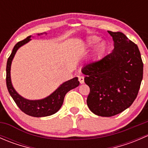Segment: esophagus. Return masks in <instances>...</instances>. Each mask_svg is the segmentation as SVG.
Listing matches in <instances>:
<instances>
[{"mask_svg":"<svg viewBox=\"0 0 148 148\" xmlns=\"http://www.w3.org/2000/svg\"><path fill=\"white\" fill-rule=\"evenodd\" d=\"M79 82L81 84L84 83V77H82V76L79 77Z\"/></svg>","mask_w":148,"mask_h":148,"instance_id":"obj_1","label":"esophagus"}]
</instances>
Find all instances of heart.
Here are the masks:
<instances>
[{
    "label": "heart",
    "instance_id": "obj_1",
    "mask_svg": "<svg viewBox=\"0 0 148 148\" xmlns=\"http://www.w3.org/2000/svg\"><path fill=\"white\" fill-rule=\"evenodd\" d=\"M100 40V38L97 36H91L86 38V43L89 46H92L97 44L98 41ZM106 50H107V45L104 41H102L97 46L96 51H95V56H96V59H100L102 56L105 53Z\"/></svg>",
    "mask_w": 148,
    "mask_h": 148
}]
</instances>
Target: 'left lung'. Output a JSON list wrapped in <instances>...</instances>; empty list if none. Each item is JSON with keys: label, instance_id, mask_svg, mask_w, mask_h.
<instances>
[{"label": "left lung", "instance_id": "obj_1", "mask_svg": "<svg viewBox=\"0 0 148 148\" xmlns=\"http://www.w3.org/2000/svg\"><path fill=\"white\" fill-rule=\"evenodd\" d=\"M108 33L114 41L112 52L82 69L90 89L86 104L94 114L101 117L116 115L130 107L143 76L138 46L122 32Z\"/></svg>", "mask_w": 148, "mask_h": 148}]
</instances>
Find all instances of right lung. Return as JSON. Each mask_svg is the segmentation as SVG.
<instances>
[{
	"label": "right lung",
	"instance_id": "add662e5",
	"mask_svg": "<svg viewBox=\"0 0 148 148\" xmlns=\"http://www.w3.org/2000/svg\"><path fill=\"white\" fill-rule=\"evenodd\" d=\"M44 34H47L46 33ZM42 34H38V36L43 35ZM32 36H29L27 38L21 41H19L13 48L12 53L8 59L6 65V85L10 95L20 110L25 114L35 117H47L52 115L57 112L60 110L64 102V99L66 94L71 89H74L79 85L78 77H74L71 79L62 83L56 90L52 92L50 95L41 99L31 100L21 96L16 91L13 86L10 78V68H11L12 61L14 58L15 54L18 49L24 44H27L31 40Z\"/></svg>",
	"mask_w": 148,
	"mask_h": 148
}]
</instances>
